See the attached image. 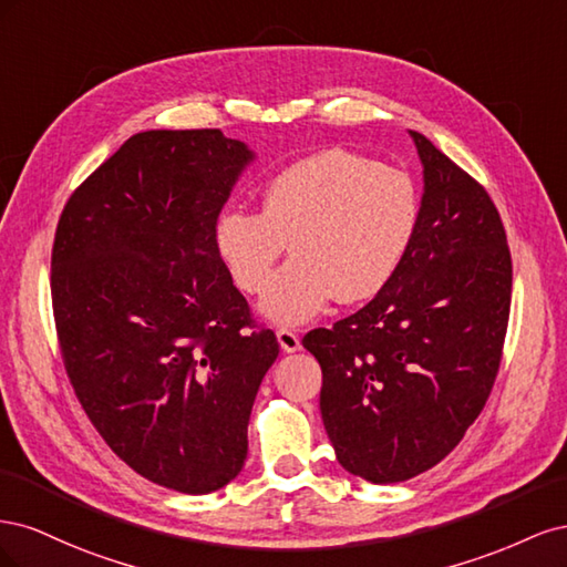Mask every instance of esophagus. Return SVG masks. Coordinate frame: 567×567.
Instances as JSON below:
<instances>
[{"label":"esophagus","mask_w":567,"mask_h":567,"mask_svg":"<svg viewBox=\"0 0 567 567\" xmlns=\"http://www.w3.org/2000/svg\"><path fill=\"white\" fill-rule=\"evenodd\" d=\"M277 338H279V346H281L284 352H298L300 350V338H298L296 331L279 329Z\"/></svg>","instance_id":"esophagus-1"}]
</instances>
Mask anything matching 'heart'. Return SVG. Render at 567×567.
<instances>
[{
  "mask_svg": "<svg viewBox=\"0 0 567 567\" xmlns=\"http://www.w3.org/2000/svg\"><path fill=\"white\" fill-rule=\"evenodd\" d=\"M419 192L406 173L346 148H326L284 167L262 188L260 213L227 210L215 248L244 293H262L260 312L281 326L317 317L336 296L373 298L398 271L419 225Z\"/></svg>",
  "mask_w": 567,
  "mask_h": 567,
  "instance_id": "obj_1",
  "label": "heart"
}]
</instances>
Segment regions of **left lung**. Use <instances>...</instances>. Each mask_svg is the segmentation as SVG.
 <instances>
[{
  "instance_id": "8db88e82",
  "label": "left lung",
  "mask_w": 567,
  "mask_h": 567,
  "mask_svg": "<svg viewBox=\"0 0 567 567\" xmlns=\"http://www.w3.org/2000/svg\"><path fill=\"white\" fill-rule=\"evenodd\" d=\"M411 136L423 198L398 271L362 310L302 338L321 364L336 458L375 485L433 468L466 435L499 371L511 312L499 210L431 140Z\"/></svg>"
}]
</instances>
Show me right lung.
<instances>
[{
	"label": "right lung",
	"mask_w": 567,
	"mask_h": 567,
	"mask_svg": "<svg viewBox=\"0 0 567 567\" xmlns=\"http://www.w3.org/2000/svg\"><path fill=\"white\" fill-rule=\"evenodd\" d=\"M250 161L219 130L134 134L68 198L51 248L59 348L84 414L132 471L184 494L241 473L279 357L215 248Z\"/></svg>",
	"instance_id": "obj_1"
}]
</instances>
